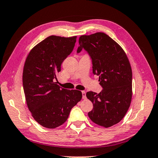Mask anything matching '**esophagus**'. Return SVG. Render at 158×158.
<instances>
[{"mask_svg": "<svg viewBox=\"0 0 158 158\" xmlns=\"http://www.w3.org/2000/svg\"><path fill=\"white\" fill-rule=\"evenodd\" d=\"M81 93H82V98L85 99V98H86V96H85V91L83 90V91H81Z\"/></svg>", "mask_w": 158, "mask_h": 158, "instance_id": "34e87169", "label": "esophagus"}]
</instances>
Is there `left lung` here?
Wrapping results in <instances>:
<instances>
[{
    "mask_svg": "<svg viewBox=\"0 0 158 158\" xmlns=\"http://www.w3.org/2000/svg\"><path fill=\"white\" fill-rule=\"evenodd\" d=\"M77 52L84 49L93 64V73L99 77L102 91H89L86 97L93 108L89 112L95 123L111 127L123 118L132 100V73L123 49L104 33L81 35Z\"/></svg>",
    "mask_w": 158,
    "mask_h": 158,
    "instance_id": "obj_1",
    "label": "left lung"
}]
</instances>
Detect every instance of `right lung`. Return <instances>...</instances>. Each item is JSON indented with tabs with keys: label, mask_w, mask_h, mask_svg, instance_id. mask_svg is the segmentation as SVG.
<instances>
[{
	"label": "right lung",
	"mask_w": 158,
	"mask_h": 158,
	"mask_svg": "<svg viewBox=\"0 0 158 158\" xmlns=\"http://www.w3.org/2000/svg\"><path fill=\"white\" fill-rule=\"evenodd\" d=\"M76 41L77 36L51 35L33 47L26 60L23 86L26 103L34 119L44 127L63 124L82 98L79 90L63 89L55 82Z\"/></svg>",
	"instance_id": "obj_1"
}]
</instances>
